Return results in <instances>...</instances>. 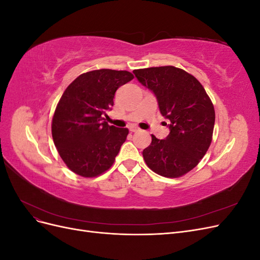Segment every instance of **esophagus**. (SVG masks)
Masks as SVG:
<instances>
[{
    "mask_svg": "<svg viewBox=\"0 0 260 260\" xmlns=\"http://www.w3.org/2000/svg\"><path fill=\"white\" fill-rule=\"evenodd\" d=\"M129 130L131 132H138V131H140V129L137 127V125H131V127L129 128Z\"/></svg>",
    "mask_w": 260,
    "mask_h": 260,
    "instance_id": "esophagus-1",
    "label": "esophagus"
}]
</instances>
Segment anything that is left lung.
<instances>
[{"label":"left lung","instance_id":"1","mask_svg":"<svg viewBox=\"0 0 260 260\" xmlns=\"http://www.w3.org/2000/svg\"><path fill=\"white\" fill-rule=\"evenodd\" d=\"M138 80L153 93L159 111L169 119L165 140L152 135L143 149L148 168L166 178L182 177L196 167L208 151L215 125V108L194 76L174 66L133 70Z\"/></svg>","mask_w":260,"mask_h":260}]
</instances>
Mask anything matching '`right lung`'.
Returning a JSON list of instances; mask_svg holds the SVG:
<instances>
[{
    "mask_svg": "<svg viewBox=\"0 0 260 260\" xmlns=\"http://www.w3.org/2000/svg\"><path fill=\"white\" fill-rule=\"evenodd\" d=\"M135 76L127 70L98 69L70 83L52 119V137L66 166L84 178H94L113 166L127 139V128L105 121L115 92Z\"/></svg>",
    "mask_w": 260,
    "mask_h": 260,
    "instance_id": "1",
    "label": "right lung"
}]
</instances>
